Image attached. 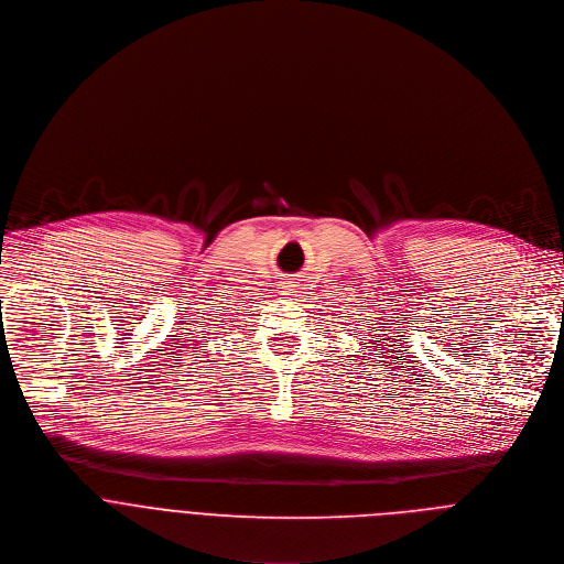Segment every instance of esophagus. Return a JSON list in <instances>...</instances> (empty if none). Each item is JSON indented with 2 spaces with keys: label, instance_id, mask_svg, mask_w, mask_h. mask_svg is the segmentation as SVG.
<instances>
[{
  "label": "esophagus",
  "instance_id": "obj_1",
  "mask_svg": "<svg viewBox=\"0 0 564 564\" xmlns=\"http://www.w3.org/2000/svg\"><path fill=\"white\" fill-rule=\"evenodd\" d=\"M280 289L284 291V293H289V295H293L295 291H297V282L295 280H284L282 284H280Z\"/></svg>",
  "mask_w": 564,
  "mask_h": 564
}]
</instances>
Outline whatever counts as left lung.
I'll list each match as a JSON object with an SVG mask.
<instances>
[{
  "label": "left lung",
  "instance_id": "8db88e82",
  "mask_svg": "<svg viewBox=\"0 0 564 564\" xmlns=\"http://www.w3.org/2000/svg\"><path fill=\"white\" fill-rule=\"evenodd\" d=\"M376 343H378V340H376ZM398 347H400V345H398Z\"/></svg>",
  "mask_w": 564,
  "mask_h": 564
}]
</instances>
